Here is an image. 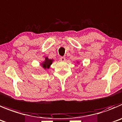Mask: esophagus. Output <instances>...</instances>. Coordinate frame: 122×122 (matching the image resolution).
<instances>
[{
	"label": "esophagus",
	"mask_w": 122,
	"mask_h": 122,
	"mask_svg": "<svg viewBox=\"0 0 122 122\" xmlns=\"http://www.w3.org/2000/svg\"><path fill=\"white\" fill-rule=\"evenodd\" d=\"M60 61H62V62H64L65 60V57H61L60 58Z\"/></svg>",
	"instance_id": "34e87169"
}]
</instances>
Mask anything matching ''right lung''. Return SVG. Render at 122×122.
I'll return each mask as SVG.
<instances>
[{"instance_id":"1","label":"right lung","mask_w":122,"mask_h":122,"mask_svg":"<svg viewBox=\"0 0 122 122\" xmlns=\"http://www.w3.org/2000/svg\"><path fill=\"white\" fill-rule=\"evenodd\" d=\"M45 59V61L42 63V66L44 69L49 68L50 65H51V63H52V60H50L47 57H46Z\"/></svg>"}]
</instances>
